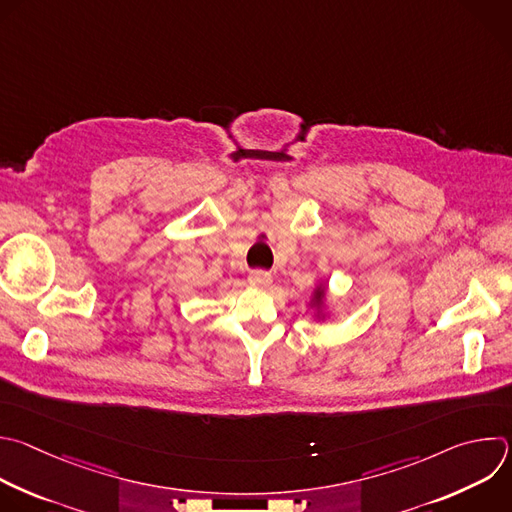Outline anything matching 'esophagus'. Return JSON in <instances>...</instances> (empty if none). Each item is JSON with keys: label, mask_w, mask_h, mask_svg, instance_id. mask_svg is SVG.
I'll use <instances>...</instances> for the list:
<instances>
[{"label": "esophagus", "mask_w": 512, "mask_h": 512, "mask_svg": "<svg viewBox=\"0 0 512 512\" xmlns=\"http://www.w3.org/2000/svg\"><path fill=\"white\" fill-rule=\"evenodd\" d=\"M271 283H273V277H271L269 273H265V271H253V273L249 275V285H251V287L269 289Z\"/></svg>", "instance_id": "1"}]
</instances>
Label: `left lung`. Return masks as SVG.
Masks as SVG:
<instances>
[{"instance_id": "obj_1", "label": "left lung", "mask_w": 512, "mask_h": 512, "mask_svg": "<svg viewBox=\"0 0 512 512\" xmlns=\"http://www.w3.org/2000/svg\"><path fill=\"white\" fill-rule=\"evenodd\" d=\"M329 291L327 283L321 279L315 283L311 295H309V309L317 321H327L331 317V307H329Z\"/></svg>"}]
</instances>
